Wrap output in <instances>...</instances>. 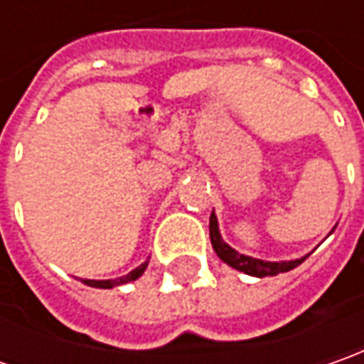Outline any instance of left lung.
<instances>
[{"mask_svg": "<svg viewBox=\"0 0 364 364\" xmlns=\"http://www.w3.org/2000/svg\"><path fill=\"white\" fill-rule=\"evenodd\" d=\"M210 243H213V249L217 251V255L227 265H231L239 272L247 273V275H253V277H267V275H277V273H286L294 267H298L301 261H306V257L294 259V261H263V259L249 257V255H243L239 251H235L231 245H227L220 237V231H218V220L215 217V213L210 215Z\"/></svg>", "mask_w": 364, "mask_h": 364, "instance_id": "left-lung-1", "label": "left lung"}]
</instances>
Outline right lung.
<instances>
[{"label": "right lung", "instance_id": "right-lung-1", "mask_svg": "<svg viewBox=\"0 0 364 364\" xmlns=\"http://www.w3.org/2000/svg\"><path fill=\"white\" fill-rule=\"evenodd\" d=\"M146 267H147V261L146 263H141L139 267H135V269L127 273V275H121V277H117V279H82V284H87V286H91V287H101V289H111V287H115V286H123V284L135 282L137 277H141V273L146 272Z\"/></svg>", "mask_w": 364, "mask_h": 364}]
</instances>
